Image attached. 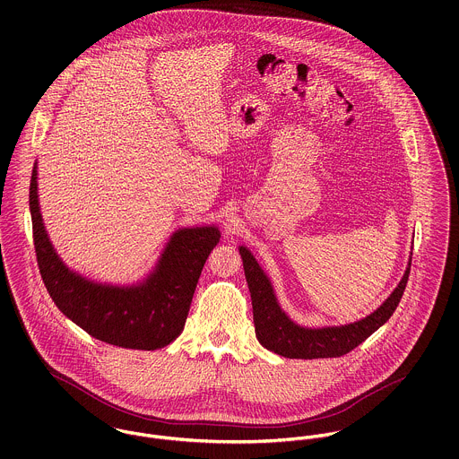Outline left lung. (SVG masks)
<instances>
[{
    "mask_svg": "<svg viewBox=\"0 0 459 459\" xmlns=\"http://www.w3.org/2000/svg\"><path fill=\"white\" fill-rule=\"evenodd\" d=\"M238 251L244 262V272L251 291L256 337L266 350L286 359L341 357L357 348L362 341H366L375 330H378L393 316L406 288L411 266L410 258L397 288L369 316L341 327L309 328L297 325L281 309L270 279L263 272L256 258L251 255V251L244 246H240Z\"/></svg>",
    "mask_w": 459,
    "mask_h": 459,
    "instance_id": "1",
    "label": "left lung"
}]
</instances>
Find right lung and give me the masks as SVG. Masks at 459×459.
I'll list each match as a JSON object with an SVG mask.
<instances>
[{
    "instance_id": "1",
    "label": "right lung",
    "mask_w": 459,
    "mask_h": 459,
    "mask_svg": "<svg viewBox=\"0 0 459 459\" xmlns=\"http://www.w3.org/2000/svg\"><path fill=\"white\" fill-rule=\"evenodd\" d=\"M30 212L42 281L68 320L99 341L132 350L164 348L182 333L203 264L221 238L217 226L175 231L143 282L113 286L72 272L56 255L39 206L37 162L30 182Z\"/></svg>"
}]
</instances>
